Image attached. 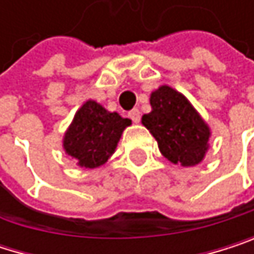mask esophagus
<instances>
[{
    "label": "esophagus",
    "mask_w": 254,
    "mask_h": 254,
    "mask_svg": "<svg viewBox=\"0 0 254 254\" xmlns=\"http://www.w3.org/2000/svg\"><path fill=\"white\" fill-rule=\"evenodd\" d=\"M128 117H130V120H131L133 123H139V121H140V112H139L137 109L130 111V112H128Z\"/></svg>",
    "instance_id": "34e87169"
}]
</instances>
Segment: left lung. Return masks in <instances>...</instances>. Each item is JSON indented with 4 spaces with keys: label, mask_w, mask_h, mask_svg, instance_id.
<instances>
[{
    "label": "left lung",
    "mask_w": 254,
    "mask_h": 254,
    "mask_svg": "<svg viewBox=\"0 0 254 254\" xmlns=\"http://www.w3.org/2000/svg\"><path fill=\"white\" fill-rule=\"evenodd\" d=\"M149 102L152 111L142 117V124L155 137L160 152L183 166L200 163L208 149L209 128L190 102L166 85L154 91Z\"/></svg>",
    "instance_id": "obj_1"
}]
</instances>
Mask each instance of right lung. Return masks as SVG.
<instances>
[{"mask_svg":"<svg viewBox=\"0 0 254 254\" xmlns=\"http://www.w3.org/2000/svg\"><path fill=\"white\" fill-rule=\"evenodd\" d=\"M128 118L108 112L96 102H86L74 115L64 137V149L82 168H99L114 154Z\"/></svg>","mask_w":254,"mask_h":254,"instance_id":"obj_1","label":"right lung"}]
</instances>
